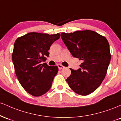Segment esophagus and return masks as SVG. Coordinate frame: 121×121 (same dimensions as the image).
<instances>
[{
  "instance_id": "1",
  "label": "esophagus",
  "mask_w": 121,
  "mask_h": 121,
  "mask_svg": "<svg viewBox=\"0 0 121 121\" xmlns=\"http://www.w3.org/2000/svg\"><path fill=\"white\" fill-rule=\"evenodd\" d=\"M57 66H58V68H59V69H60V70H61V69H64L65 68L64 66H62V65L61 64H59Z\"/></svg>"
}]
</instances>
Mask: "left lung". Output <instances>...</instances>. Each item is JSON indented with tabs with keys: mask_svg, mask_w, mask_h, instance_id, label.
Wrapping results in <instances>:
<instances>
[{
	"mask_svg": "<svg viewBox=\"0 0 121 121\" xmlns=\"http://www.w3.org/2000/svg\"><path fill=\"white\" fill-rule=\"evenodd\" d=\"M61 39L74 57L82 61L78 70H71L66 79L77 94L87 95L100 86L110 62L109 44L106 37L91 30L62 32Z\"/></svg>",
	"mask_w": 121,
	"mask_h": 121,
	"instance_id": "8db88e82",
	"label": "left lung"
}]
</instances>
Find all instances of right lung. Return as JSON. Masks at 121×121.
Masks as SVG:
<instances>
[{"label": "right lung", "mask_w": 121, "mask_h": 121, "mask_svg": "<svg viewBox=\"0 0 121 121\" xmlns=\"http://www.w3.org/2000/svg\"><path fill=\"white\" fill-rule=\"evenodd\" d=\"M60 37V34L30 32L15 41L12 55L15 73L21 85L30 95L41 96L51 88L59 68L42 61L49 56L50 47Z\"/></svg>", "instance_id": "add662e5"}]
</instances>
